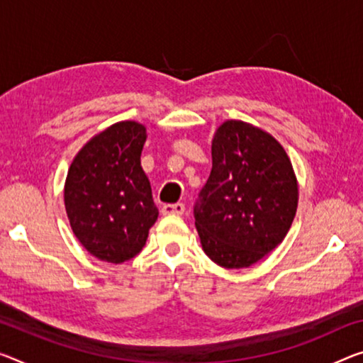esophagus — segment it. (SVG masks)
<instances>
[{"label":"esophagus","mask_w":363,"mask_h":363,"mask_svg":"<svg viewBox=\"0 0 363 363\" xmlns=\"http://www.w3.org/2000/svg\"><path fill=\"white\" fill-rule=\"evenodd\" d=\"M185 213V204L183 203H174V204H164L162 206V214L170 216V214H183Z\"/></svg>","instance_id":"obj_1"}]
</instances>
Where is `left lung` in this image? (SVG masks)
Instances as JSON below:
<instances>
[{"mask_svg":"<svg viewBox=\"0 0 363 363\" xmlns=\"http://www.w3.org/2000/svg\"><path fill=\"white\" fill-rule=\"evenodd\" d=\"M298 186L291 160L259 128L228 120L213 139V169L194 204L204 253L227 269L272 252L292 225Z\"/></svg>","mask_w":363,"mask_h":363,"instance_id":"left-lung-1","label":"left lung"}]
</instances>
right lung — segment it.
<instances>
[{
    "label": "right lung",
    "instance_id": "right-lung-1",
    "mask_svg": "<svg viewBox=\"0 0 363 363\" xmlns=\"http://www.w3.org/2000/svg\"><path fill=\"white\" fill-rule=\"evenodd\" d=\"M146 128L121 121L94 136L68 170L65 206L72 232L100 261L120 264L146 245L159 209L141 167Z\"/></svg>",
    "mask_w": 363,
    "mask_h": 363
}]
</instances>
